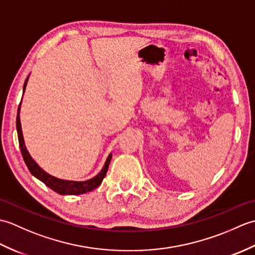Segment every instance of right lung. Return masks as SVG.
<instances>
[{
  "label": "right lung",
  "mask_w": 255,
  "mask_h": 255,
  "mask_svg": "<svg viewBox=\"0 0 255 255\" xmlns=\"http://www.w3.org/2000/svg\"><path fill=\"white\" fill-rule=\"evenodd\" d=\"M29 75L27 77L25 83H24V88L23 91L25 92L26 85H27V81H28ZM24 94V93H23ZM23 99V97H21ZM20 104L19 103L18 110H17V117H16V129H17V136H18V142H19V148H20V152L21 155H23V159L25 161V163L28 167L29 172L35 177H37L38 180L41 181L42 183H45L46 185L51 188L52 191H55L56 193L60 194V195H80V194H84L93 191L94 188L99 187L101 185V183L103 182V178L105 177L108 166H110L111 160H112V153L107 156V159L105 161V164L103 166V169L101 172L97 174L96 176L92 177L91 180L88 181H68V180H61V178H58L50 175L49 173L45 172L41 167L36 163V161L31 158L28 151L26 149L25 141H24V137H23V131H21V126H20V119H19V111H20Z\"/></svg>",
  "instance_id": "add662e5"
}]
</instances>
